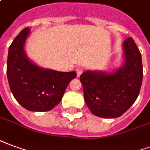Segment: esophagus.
I'll list each match as a JSON object with an SVG mask.
<instances>
[{
	"label": "esophagus",
	"instance_id": "obj_1",
	"mask_svg": "<svg viewBox=\"0 0 150 150\" xmlns=\"http://www.w3.org/2000/svg\"><path fill=\"white\" fill-rule=\"evenodd\" d=\"M83 69L82 67H77V69H76V73H77V76H78V77H79L81 74L83 73Z\"/></svg>",
	"mask_w": 150,
	"mask_h": 150
}]
</instances>
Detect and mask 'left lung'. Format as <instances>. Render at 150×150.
I'll return each mask as SVG.
<instances>
[{
    "label": "left lung",
    "mask_w": 150,
    "mask_h": 150,
    "mask_svg": "<svg viewBox=\"0 0 150 150\" xmlns=\"http://www.w3.org/2000/svg\"><path fill=\"white\" fill-rule=\"evenodd\" d=\"M123 64L112 72L86 71L80 75L85 103L95 116L120 117L134 103L142 83L140 51L132 37L123 41Z\"/></svg>",
    "instance_id": "1"
}]
</instances>
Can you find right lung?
Masks as SVG:
<instances>
[{"label":"right lung","instance_id":"right-lung-1","mask_svg":"<svg viewBox=\"0 0 150 150\" xmlns=\"http://www.w3.org/2000/svg\"><path fill=\"white\" fill-rule=\"evenodd\" d=\"M30 32L28 28L22 30L8 48V81L13 96L24 108L35 112L49 111L60 103L76 72L44 68L30 60L24 50Z\"/></svg>","mask_w":150,"mask_h":150}]
</instances>
